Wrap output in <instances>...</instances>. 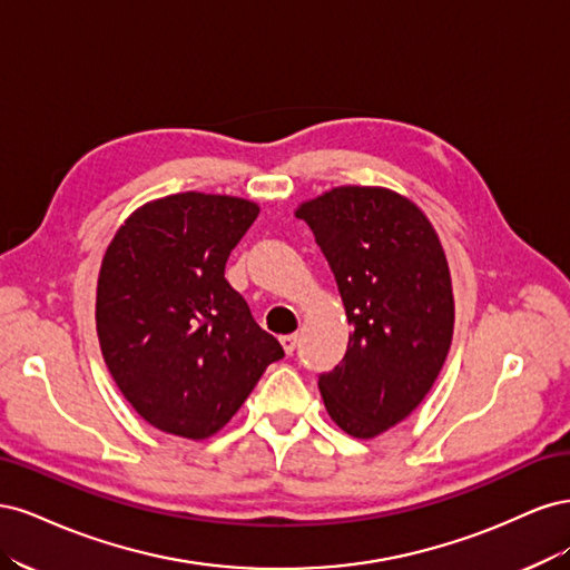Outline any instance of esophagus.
Segmentation results:
<instances>
[{
    "label": "esophagus",
    "instance_id": "34e87169",
    "mask_svg": "<svg viewBox=\"0 0 570 570\" xmlns=\"http://www.w3.org/2000/svg\"><path fill=\"white\" fill-rule=\"evenodd\" d=\"M281 344H283V350H285V354L289 356L292 352L297 350V335H283L281 337Z\"/></svg>",
    "mask_w": 570,
    "mask_h": 570
}]
</instances>
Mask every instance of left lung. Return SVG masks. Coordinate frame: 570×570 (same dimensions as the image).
<instances>
[{
    "label": "left lung",
    "mask_w": 570,
    "mask_h": 570,
    "mask_svg": "<svg viewBox=\"0 0 570 570\" xmlns=\"http://www.w3.org/2000/svg\"><path fill=\"white\" fill-rule=\"evenodd\" d=\"M295 216L314 230L352 323L347 354L318 377L323 404L344 433L371 440L425 400L450 354V264L433 223L387 187H333Z\"/></svg>",
    "instance_id": "obj_1"
}]
</instances>
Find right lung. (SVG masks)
Wrapping results in <instances>:
<instances>
[{
  "instance_id": "1",
  "label": "right lung",
  "mask_w": 570,
  "mask_h": 570,
  "mask_svg": "<svg viewBox=\"0 0 570 570\" xmlns=\"http://www.w3.org/2000/svg\"><path fill=\"white\" fill-rule=\"evenodd\" d=\"M258 204L180 193L135 209L101 258L97 337L130 406L161 433L206 440L285 356L226 281Z\"/></svg>"
}]
</instances>
